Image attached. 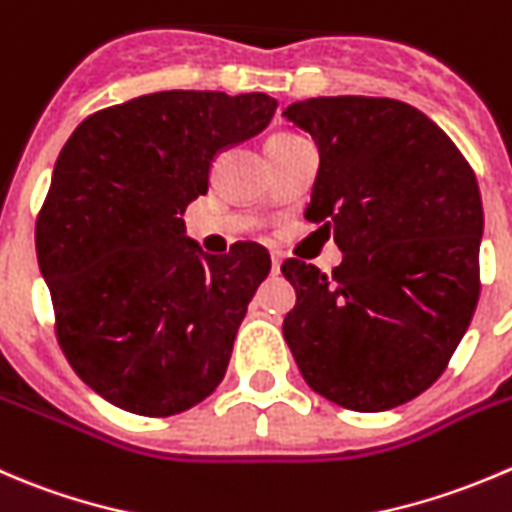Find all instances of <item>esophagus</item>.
Listing matches in <instances>:
<instances>
[{
    "label": "esophagus",
    "instance_id": "34e87169",
    "mask_svg": "<svg viewBox=\"0 0 512 512\" xmlns=\"http://www.w3.org/2000/svg\"><path fill=\"white\" fill-rule=\"evenodd\" d=\"M282 267V255L280 252H272V275H277Z\"/></svg>",
    "mask_w": 512,
    "mask_h": 512
}]
</instances>
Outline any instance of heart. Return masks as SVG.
<instances>
[{"mask_svg": "<svg viewBox=\"0 0 512 512\" xmlns=\"http://www.w3.org/2000/svg\"><path fill=\"white\" fill-rule=\"evenodd\" d=\"M277 137H290V135H277Z\"/></svg>", "mask_w": 512, "mask_h": 512, "instance_id": "obj_1", "label": "heart"}]
</instances>
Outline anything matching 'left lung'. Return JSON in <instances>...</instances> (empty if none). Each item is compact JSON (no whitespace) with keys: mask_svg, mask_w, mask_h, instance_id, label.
I'll list each match as a JSON object with an SVG mask.
<instances>
[{"mask_svg":"<svg viewBox=\"0 0 512 512\" xmlns=\"http://www.w3.org/2000/svg\"><path fill=\"white\" fill-rule=\"evenodd\" d=\"M282 117L320 150L305 217L335 235L332 275L287 260L297 302L282 332L315 393L357 413L428 390L480 295L483 202L448 135L388 97H315Z\"/></svg>","mask_w":512,"mask_h":512,"instance_id":"obj_1","label":"left lung"}]
</instances>
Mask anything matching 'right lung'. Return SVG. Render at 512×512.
Here are the masks:
<instances>
[{
    "instance_id": "add662e5",
    "label": "right lung",
    "mask_w": 512,
    "mask_h": 512,
    "mask_svg": "<svg viewBox=\"0 0 512 512\" xmlns=\"http://www.w3.org/2000/svg\"><path fill=\"white\" fill-rule=\"evenodd\" d=\"M275 109L265 92L142 94L89 114L59 152L37 217L39 272L59 347L107 403L167 418L225 377L270 255L255 242L207 255L182 215L215 157Z\"/></svg>"
}]
</instances>
